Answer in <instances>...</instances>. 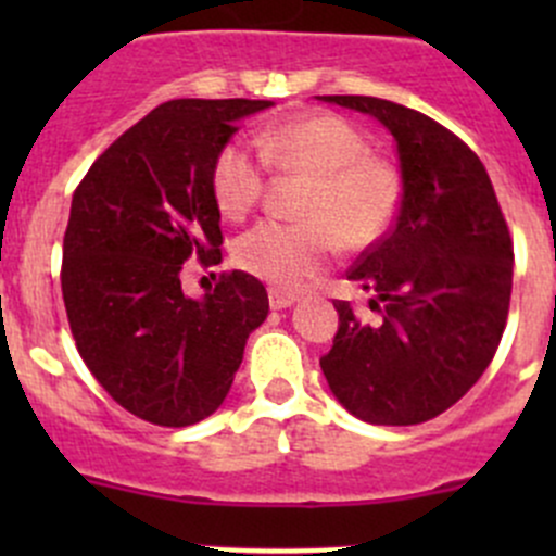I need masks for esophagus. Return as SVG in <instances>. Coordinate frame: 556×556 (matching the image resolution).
Here are the masks:
<instances>
[{
    "label": "esophagus",
    "instance_id": "34e87169",
    "mask_svg": "<svg viewBox=\"0 0 556 556\" xmlns=\"http://www.w3.org/2000/svg\"><path fill=\"white\" fill-rule=\"evenodd\" d=\"M293 304H295L293 293H285V290H277V288L268 290V306H271V309H288V306Z\"/></svg>",
    "mask_w": 556,
    "mask_h": 556
}]
</instances>
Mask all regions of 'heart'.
<instances>
[{"mask_svg":"<svg viewBox=\"0 0 556 556\" xmlns=\"http://www.w3.org/2000/svg\"><path fill=\"white\" fill-rule=\"evenodd\" d=\"M257 148L231 139L217 150L210 172L212 199L231 220L244 217L266 188V161L282 172L309 177L301 199V223L263 220L239 237L233 261L271 288L299 290L323 271L336 242L366 250L390 231L401 210V172L374 153L366 134L341 115L317 112L268 126Z\"/></svg>","mask_w":556,"mask_h":556,"instance_id":"heart-1","label":"heart"}]
</instances>
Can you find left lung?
<instances>
[{"label": "left lung", "mask_w": 556, "mask_h": 556, "mask_svg": "<svg viewBox=\"0 0 556 556\" xmlns=\"http://www.w3.org/2000/svg\"><path fill=\"white\" fill-rule=\"evenodd\" d=\"M374 115L395 137L403 195L390 231L346 271L379 319L336 301L319 357L330 392L371 425H419L470 390L508 319L514 242L479 155L450 128L377 97H319Z\"/></svg>", "instance_id": "8db88e82"}]
</instances>
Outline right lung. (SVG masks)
Returning a JSON list of instances; mask_svg holds the SVG:
<instances>
[{"mask_svg":"<svg viewBox=\"0 0 556 556\" xmlns=\"http://www.w3.org/2000/svg\"><path fill=\"white\" fill-rule=\"evenodd\" d=\"M263 99H174L93 161L72 195L61 293L80 357L126 412L188 428L220 408L247 336L266 319L252 274H220L212 293H182L188 257L223 261L210 172L239 117Z\"/></svg>","mask_w":556,"mask_h":556,"instance_id":"add662e5","label":"right lung"}]
</instances>
